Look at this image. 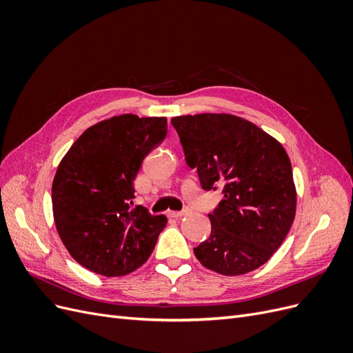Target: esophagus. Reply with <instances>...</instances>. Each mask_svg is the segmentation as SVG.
I'll list each match as a JSON object with an SVG mask.
<instances>
[{"label":"esophagus","instance_id":"1","mask_svg":"<svg viewBox=\"0 0 353 353\" xmlns=\"http://www.w3.org/2000/svg\"><path fill=\"white\" fill-rule=\"evenodd\" d=\"M184 215H187V210H181V212H169L170 218H183Z\"/></svg>","mask_w":353,"mask_h":353}]
</instances>
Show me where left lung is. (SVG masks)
I'll list each match as a JSON object with an SVG mask.
<instances>
[{
  "label": "left lung",
  "mask_w": 353,
  "mask_h": 353,
  "mask_svg": "<svg viewBox=\"0 0 353 353\" xmlns=\"http://www.w3.org/2000/svg\"><path fill=\"white\" fill-rule=\"evenodd\" d=\"M185 162L201 188H222L212 232L194 249L208 270L243 275L284 241L296 215L293 170L284 147L254 123L225 113L174 117Z\"/></svg>",
  "instance_id": "1"
}]
</instances>
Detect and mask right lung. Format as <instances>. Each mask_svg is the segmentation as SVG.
<instances>
[{
	"label": "right lung",
	"instance_id": "add662e5",
	"mask_svg": "<svg viewBox=\"0 0 353 353\" xmlns=\"http://www.w3.org/2000/svg\"><path fill=\"white\" fill-rule=\"evenodd\" d=\"M166 132V117L113 116L88 128L61 159L52 215L63 244L83 268L121 276L152 254L168 219L132 209L134 179Z\"/></svg>",
	"mask_w": 353,
	"mask_h": 353
}]
</instances>
